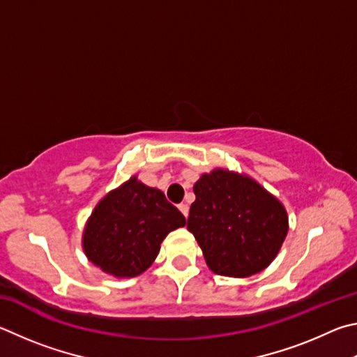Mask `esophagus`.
<instances>
[{"mask_svg":"<svg viewBox=\"0 0 357 357\" xmlns=\"http://www.w3.org/2000/svg\"><path fill=\"white\" fill-rule=\"evenodd\" d=\"M178 210L182 211L185 218L188 216V213H190V207H188V205H186V204H180V205H178Z\"/></svg>","mask_w":357,"mask_h":357,"instance_id":"obj_1","label":"esophagus"}]
</instances>
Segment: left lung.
I'll list each match as a JSON object with an SVG mask.
<instances>
[{"instance_id":"8db88e82","label":"left lung","mask_w":357,"mask_h":357,"mask_svg":"<svg viewBox=\"0 0 357 357\" xmlns=\"http://www.w3.org/2000/svg\"><path fill=\"white\" fill-rule=\"evenodd\" d=\"M188 230L211 271L249 278L276 259L289 232V215L276 196L246 174L215 167L192 188Z\"/></svg>"}]
</instances>
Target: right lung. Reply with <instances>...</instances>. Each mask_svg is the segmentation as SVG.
<instances>
[{
    "label": "right lung",
    "mask_w": 357,
    "mask_h": 357,
    "mask_svg": "<svg viewBox=\"0 0 357 357\" xmlns=\"http://www.w3.org/2000/svg\"><path fill=\"white\" fill-rule=\"evenodd\" d=\"M185 222L165 192L133 175L96 205L81 245L87 260L103 273L135 278L153 264L166 235Z\"/></svg>",
    "instance_id": "1"
}]
</instances>
